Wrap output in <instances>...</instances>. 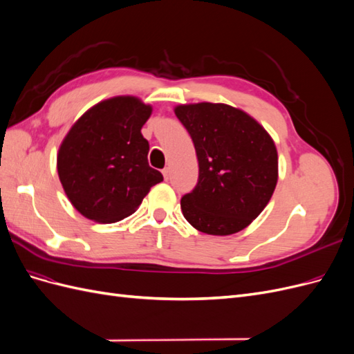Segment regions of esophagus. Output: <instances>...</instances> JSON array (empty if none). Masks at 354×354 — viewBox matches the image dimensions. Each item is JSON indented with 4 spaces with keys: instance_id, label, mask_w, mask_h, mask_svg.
Instances as JSON below:
<instances>
[{
    "instance_id": "obj_1",
    "label": "esophagus",
    "mask_w": 354,
    "mask_h": 354,
    "mask_svg": "<svg viewBox=\"0 0 354 354\" xmlns=\"http://www.w3.org/2000/svg\"><path fill=\"white\" fill-rule=\"evenodd\" d=\"M162 174H164V178L168 180V177H169V168H168V167L162 169Z\"/></svg>"
}]
</instances>
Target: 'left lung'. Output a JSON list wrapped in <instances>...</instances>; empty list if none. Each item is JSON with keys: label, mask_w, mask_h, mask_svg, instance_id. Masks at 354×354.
Returning a JSON list of instances; mask_svg holds the SVG:
<instances>
[{"label": "left lung", "mask_w": 354, "mask_h": 354, "mask_svg": "<svg viewBox=\"0 0 354 354\" xmlns=\"http://www.w3.org/2000/svg\"><path fill=\"white\" fill-rule=\"evenodd\" d=\"M194 142L199 176L181 211L195 229L226 236L241 232L269 203L277 181L270 136L250 115L223 103L177 106Z\"/></svg>", "instance_id": "left-lung-1"}]
</instances>
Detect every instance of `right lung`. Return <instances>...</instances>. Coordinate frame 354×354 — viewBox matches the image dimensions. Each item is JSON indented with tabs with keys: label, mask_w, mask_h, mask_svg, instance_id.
I'll use <instances>...</instances> for the list:
<instances>
[{
	"label": "right lung",
	"mask_w": 354,
	"mask_h": 354,
	"mask_svg": "<svg viewBox=\"0 0 354 354\" xmlns=\"http://www.w3.org/2000/svg\"><path fill=\"white\" fill-rule=\"evenodd\" d=\"M151 112L136 97H113L95 104L71 128L59 149L57 171L84 217L120 221L164 180L149 167V142L140 133Z\"/></svg>",
	"instance_id": "add662e5"
}]
</instances>
